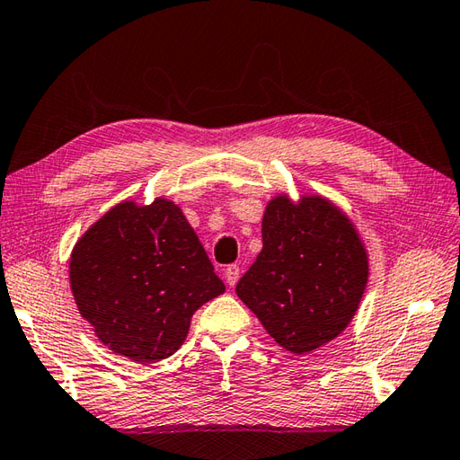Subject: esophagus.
<instances>
[{"label": "esophagus", "instance_id": "obj_1", "mask_svg": "<svg viewBox=\"0 0 460 460\" xmlns=\"http://www.w3.org/2000/svg\"><path fill=\"white\" fill-rule=\"evenodd\" d=\"M224 276H226V282L230 284V286H236V282H238V279H240V266H236V264H230L226 270H224Z\"/></svg>", "mask_w": 460, "mask_h": 460}]
</instances>
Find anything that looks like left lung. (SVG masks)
I'll list each match as a JSON object with an SVG mask.
<instances>
[{"label":"left lung","instance_id":"8db88e82","mask_svg":"<svg viewBox=\"0 0 460 460\" xmlns=\"http://www.w3.org/2000/svg\"><path fill=\"white\" fill-rule=\"evenodd\" d=\"M368 254L357 228L324 196L268 202L262 252L236 294L282 349L306 354L334 341L365 296Z\"/></svg>","mask_w":460,"mask_h":460}]
</instances>
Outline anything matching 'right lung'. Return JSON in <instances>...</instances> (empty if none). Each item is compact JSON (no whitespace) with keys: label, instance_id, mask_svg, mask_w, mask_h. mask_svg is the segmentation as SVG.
Masks as SVG:
<instances>
[{"label":"right lung","instance_id":"obj_1","mask_svg":"<svg viewBox=\"0 0 460 460\" xmlns=\"http://www.w3.org/2000/svg\"><path fill=\"white\" fill-rule=\"evenodd\" d=\"M69 286L111 352L140 365L184 344L192 314L226 290L180 206L124 200L75 242Z\"/></svg>","mask_w":460,"mask_h":460}]
</instances>
